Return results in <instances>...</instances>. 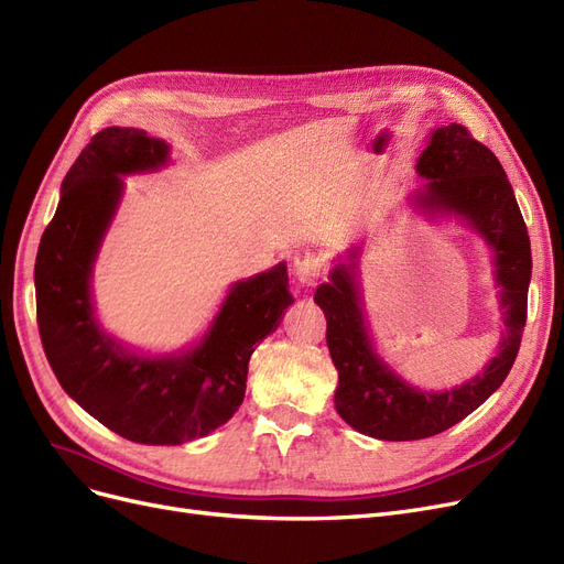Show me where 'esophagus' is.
<instances>
[{"label": "esophagus", "mask_w": 564, "mask_h": 564, "mask_svg": "<svg viewBox=\"0 0 564 564\" xmlns=\"http://www.w3.org/2000/svg\"><path fill=\"white\" fill-rule=\"evenodd\" d=\"M325 269H327L325 256L316 253V250L314 253H304L295 262V274L302 285H316L325 276Z\"/></svg>", "instance_id": "obj_1"}]
</instances>
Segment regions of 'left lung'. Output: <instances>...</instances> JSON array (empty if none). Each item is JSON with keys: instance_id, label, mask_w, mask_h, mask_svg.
<instances>
[{"instance_id": "obj_1", "label": "left lung", "mask_w": 564, "mask_h": 564, "mask_svg": "<svg viewBox=\"0 0 564 564\" xmlns=\"http://www.w3.org/2000/svg\"><path fill=\"white\" fill-rule=\"evenodd\" d=\"M415 172L427 178L419 193L423 208L460 216L495 250L505 337L497 356L471 381L444 392L419 390L390 371L371 348L352 271L356 262L332 269L329 283L316 290L314 300L325 311L327 348L339 371L335 406L350 427L386 442L425 440L481 406L511 371L528 318L530 237L495 153L463 124L451 122L432 132ZM350 258H358L356 250Z\"/></svg>"}]
</instances>
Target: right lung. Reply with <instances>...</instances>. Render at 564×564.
I'll return each instance as SVG.
<instances>
[{
  "label": "right lung",
  "mask_w": 564,
  "mask_h": 564,
  "mask_svg": "<svg viewBox=\"0 0 564 564\" xmlns=\"http://www.w3.org/2000/svg\"><path fill=\"white\" fill-rule=\"evenodd\" d=\"M166 158L170 145L143 130L97 132L62 181L34 264L39 335L59 386L101 425L149 446L193 442L232 419L250 356L293 304L281 262L235 283L208 335L181 356H134L104 335L90 274L122 195L120 176L158 170Z\"/></svg>",
  "instance_id": "obj_1"
}]
</instances>
